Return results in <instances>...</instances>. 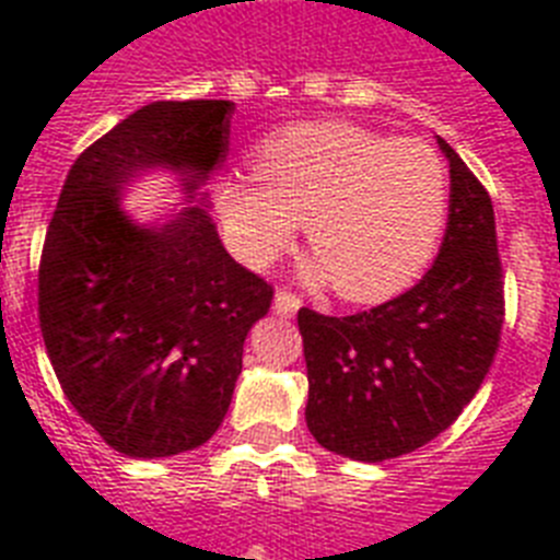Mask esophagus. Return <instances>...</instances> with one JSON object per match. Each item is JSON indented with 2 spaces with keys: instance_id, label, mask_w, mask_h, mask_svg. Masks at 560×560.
<instances>
[{
  "instance_id": "obj_1",
  "label": "esophagus",
  "mask_w": 560,
  "mask_h": 560,
  "mask_svg": "<svg viewBox=\"0 0 560 560\" xmlns=\"http://www.w3.org/2000/svg\"><path fill=\"white\" fill-rule=\"evenodd\" d=\"M300 305H303V300L296 294H291L289 289H277L275 291V314L285 316V319H291V316L300 311Z\"/></svg>"
}]
</instances>
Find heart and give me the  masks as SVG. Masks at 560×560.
I'll list each match as a JSON object with an SVG mask.
<instances>
[{"instance_id":"obj_1","label":"heart","mask_w":560,"mask_h":560,"mask_svg":"<svg viewBox=\"0 0 560 560\" xmlns=\"http://www.w3.org/2000/svg\"><path fill=\"white\" fill-rule=\"evenodd\" d=\"M212 196L241 264L269 266L305 221L314 275L330 277L350 303H378L434 255L448 179L427 142L353 122H300L260 142L255 173H224Z\"/></svg>"}]
</instances>
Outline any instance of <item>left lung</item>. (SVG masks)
<instances>
[{"instance_id": "left-lung-1", "label": "left lung", "mask_w": 560, "mask_h": 560, "mask_svg": "<svg viewBox=\"0 0 560 560\" xmlns=\"http://www.w3.org/2000/svg\"><path fill=\"white\" fill-rule=\"evenodd\" d=\"M448 226L438 260L400 296L353 316L300 308L305 420L319 446L384 463L446 432L482 387L504 323L493 205L446 140Z\"/></svg>"}]
</instances>
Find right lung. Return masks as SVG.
<instances>
[{
    "label": "right lung",
    "instance_id": "right-lung-1",
    "mask_svg": "<svg viewBox=\"0 0 560 560\" xmlns=\"http://www.w3.org/2000/svg\"><path fill=\"white\" fill-rule=\"evenodd\" d=\"M230 101H156L92 142L69 171L38 266V323L63 395L114 452L171 457L224 423L244 339L271 285L221 244L210 212L153 226L122 212L148 167L199 190L230 151Z\"/></svg>",
    "mask_w": 560,
    "mask_h": 560
}]
</instances>
